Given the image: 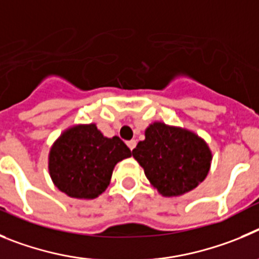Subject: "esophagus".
<instances>
[{
	"label": "esophagus",
	"instance_id": "34e87169",
	"mask_svg": "<svg viewBox=\"0 0 259 259\" xmlns=\"http://www.w3.org/2000/svg\"><path fill=\"white\" fill-rule=\"evenodd\" d=\"M126 144H127V147H129L130 150H134L135 148V146H137V142L135 141H129V142H126Z\"/></svg>",
	"mask_w": 259,
	"mask_h": 259
}]
</instances>
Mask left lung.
I'll return each instance as SVG.
<instances>
[{"label": "left lung", "instance_id": "left-lung-1", "mask_svg": "<svg viewBox=\"0 0 259 259\" xmlns=\"http://www.w3.org/2000/svg\"><path fill=\"white\" fill-rule=\"evenodd\" d=\"M132 155L151 185L162 196H181L206 178L211 151L206 142L187 129L153 122Z\"/></svg>", "mask_w": 259, "mask_h": 259}]
</instances>
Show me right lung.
I'll list each match as a JSON object with an SVG mask.
<instances>
[{"label":"right lung","instance_id":"1","mask_svg":"<svg viewBox=\"0 0 259 259\" xmlns=\"http://www.w3.org/2000/svg\"><path fill=\"white\" fill-rule=\"evenodd\" d=\"M130 156L118 137L107 138L95 124L74 125L51 146L49 173L69 197L95 199L109 186L115 165Z\"/></svg>","mask_w":259,"mask_h":259}]
</instances>
